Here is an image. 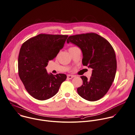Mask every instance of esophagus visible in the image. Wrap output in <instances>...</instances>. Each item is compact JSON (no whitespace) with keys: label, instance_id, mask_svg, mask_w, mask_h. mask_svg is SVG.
<instances>
[{"label":"esophagus","instance_id":"34e87169","mask_svg":"<svg viewBox=\"0 0 135 135\" xmlns=\"http://www.w3.org/2000/svg\"><path fill=\"white\" fill-rule=\"evenodd\" d=\"M74 77L73 75H67V78L68 79H72Z\"/></svg>","mask_w":135,"mask_h":135}]
</instances>
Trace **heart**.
<instances>
[{
    "instance_id": "1",
    "label": "heart",
    "mask_w": 135,
    "mask_h": 135,
    "mask_svg": "<svg viewBox=\"0 0 135 135\" xmlns=\"http://www.w3.org/2000/svg\"><path fill=\"white\" fill-rule=\"evenodd\" d=\"M75 48H76V47H70L69 50H71V49H75Z\"/></svg>"
}]
</instances>
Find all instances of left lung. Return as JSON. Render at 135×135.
I'll list each match as a JSON object with an SVG mask.
<instances>
[{"instance_id": "obj_1", "label": "left lung", "mask_w": 135, "mask_h": 135, "mask_svg": "<svg viewBox=\"0 0 135 135\" xmlns=\"http://www.w3.org/2000/svg\"><path fill=\"white\" fill-rule=\"evenodd\" d=\"M66 42L81 50L83 65L92 69L90 79L81 76L83 84L77 89L78 94L90 101L99 100L107 93L115 78L117 61L112 46L105 38L93 33L70 36Z\"/></svg>"}]
</instances>
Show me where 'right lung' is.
<instances>
[{"label":"right lung","mask_w":135,"mask_h":135,"mask_svg":"<svg viewBox=\"0 0 135 135\" xmlns=\"http://www.w3.org/2000/svg\"><path fill=\"white\" fill-rule=\"evenodd\" d=\"M68 35L39 34L21 46L18 60V74L29 94L45 100L55 95L66 79L64 74L48 73L45 67L63 49Z\"/></svg>","instance_id":"1"}]
</instances>
